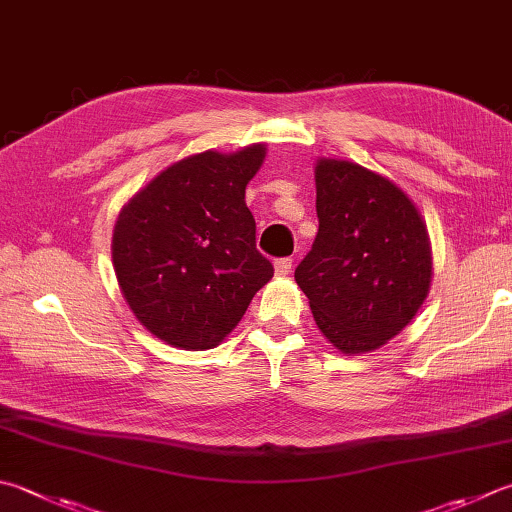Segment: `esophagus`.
Segmentation results:
<instances>
[{"instance_id": "34e87169", "label": "esophagus", "mask_w": 512, "mask_h": 512, "mask_svg": "<svg viewBox=\"0 0 512 512\" xmlns=\"http://www.w3.org/2000/svg\"><path fill=\"white\" fill-rule=\"evenodd\" d=\"M274 272H276V276H287L289 272H292V260L289 258L274 260Z\"/></svg>"}]
</instances>
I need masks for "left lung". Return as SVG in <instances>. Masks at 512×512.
<instances>
[{
    "instance_id": "1",
    "label": "left lung",
    "mask_w": 512,
    "mask_h": 512,
    "mask_svg": "<svg viewBox=\"0 0 512 512\" xmlns=\"http://www.w3.org/2000/svg\"><path fill=\"white\" fill-rule=\"evenodd\" d=\"M318 234L294 278L318 330L343 354L388 343L426 301L432 256L414 202L356 162H316Z\"/></svg>"
}]
</instances>
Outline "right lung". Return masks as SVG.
<instances>
[{"mask_svg":"<svg viewBox=\"0 0 512 512\" xmlns=\"http://www.w3.org/2000/svg\"><path fill=\"white\" fill-rule=\"evenodd\" d=\"M265 144L202 151L160 171L122 207L113 267L147 330L182 350H209L234 330L274 267L256 249L245 187Z\"/></svg>","mask_w":512,"mask_h":512,"instance_id":"1","label":"right lung"}]
</instances>
